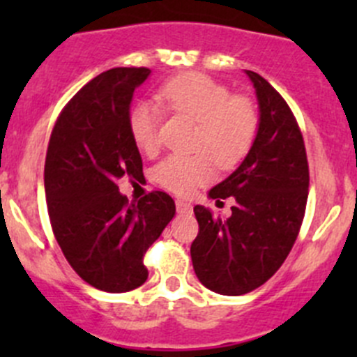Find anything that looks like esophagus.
I'll return each instance as SVG.
<instances>
[{
  "mask_svg": "<svg viewBox=\"0 0 357 357\" xmlns=\"http://www.w3.org/2000/svg\"><path fill=\"white\" fill-rule=\"evenodd\" d=\"M176 208H178L179 214H192L193 211L192 204H188V202L185 200H176Z\"/></svg>",
  "mask_w": 357,
  "mask_h": 357,
  "instance_id": "esophagus-1",
  "label": "esophagus"
}]
</instances>
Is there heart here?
Instances as JSON below:
<instances>
[{
	"label": "heart",
	"instance_id": "1",
	"mask_svg": "<svg viewBox=\"0 0 357 357\" xmlns=\"http://www.w3.org/2000/svg\"><path fill=\"white\" fill-rule=\"evenodd\" d=\"M160 110L197 122L192 155H169L153 169L157 185L176 195H190L214 176L212 160L221 169L240 164L250 152L259 129V112L247 96L229 89L208 75H176L155 93ZM129 132L143 153L158 146V114L149 103H138L129 112Z\"/></svg>",
	"mask_w": 357,
	"mask_h": 357
}]
</instances>
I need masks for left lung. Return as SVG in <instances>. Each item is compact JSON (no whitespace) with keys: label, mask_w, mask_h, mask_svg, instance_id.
<instances>
[{"label":"left lung","mask_w":357,"mask_h":357,"mask_svg":"<svg viewBox=\"0 0 357 357\" xmlns=\"http://www.w3.org/2000/svg\"><path fill=\"white\" fill-rule=\"evenodd\" d=\"M259 129L242 164L208 192L215 200L233 197L228 219L195 205L199 235L192 243L197 278L221 295H243L280 269L301 229L309 188L304 139L278 91L252 70Z\"/></svg>","instance_id":"left-lung-1"}]
</instances>
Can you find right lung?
I'll return each mask as SVG.
<instances>
[{
	"label": "right lung",
	"instance_id": "1",
	"mask_svg": "<svg viewBox=\"0 0 357 357\" xmlns=\"http://www.w3.org/2000/svg\"><path fill=\"white\" fill-rule=\"evenodd\" d=\"M150 74L117 67L91 79L62 110L46 153V204L56 242L86 283L110 294L146 282L143 255L176 214L167 193L129 204L117 186L122 176L143 172L128 117L135 89Z\"/></svg>",
	"mask_w": 357,
	"mask_h": 357
}]
</instances>
